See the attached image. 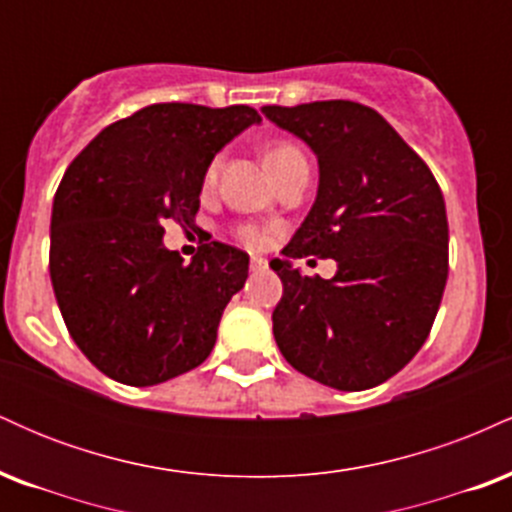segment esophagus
Returning a JSON list of instances; mask_svg holds the SVG:
<instances>
[{"label":"esophagus","instance_id":"1","mask_svg":"<svg viewBox=\"0 0 512 512\" xmlns=\"http://www.w3.org/2000/svg\"><path fill=\"white\" fill-rule=\"evenodd\" d=\"M250 269H252V272H264V269H267V260H264V257H255V255H252Z\"/></svg>","mask_w":512,"mask_h":512}]
</instances>
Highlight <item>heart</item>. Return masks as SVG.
Returning a JSON list of instances; mask_svg holds the SVG:
<instances>
[{
    "mask_svg": "<svg viewBox=\"0 0 512 512\" xmlns=\"http://www.w3.org/2000/svg\"><path fill=\"white\" fill-rule=\"evenodd\" d=\"M296 161H305L303 151L298 149L296 144L279 142V144L269 146L267 163H269V166H272L274 175H281L286 168L291 166V163H296ZM221 163H223L221 156H216L214 161L209 163L207 173H204V185H207V187H214L216 185V180H219V173H221ZM238 238L243 240L245 245H260L262 243L260 228H255V226H240L238 228Z\"/></svg>",
    "mask_w": 512,
    "mask_h": 512,
    "instance_id": "b5f03b06",
    "label": "heart"
}]
</instances>
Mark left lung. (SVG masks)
<instances>
[{
	"label": "left lung",
	"instance_id": "left-lung-1",
	"mask_svg": "<svg viewBox=\"0 0 512 512\" xmlns=\"http://www.w3.org/2000/svg\"><path fill=\"white\" fill-rule=\"evenodd\" d=\"M262 113L313 149L320 185L286 260L272 322L286 361L334 390L356 392L399 373L426 342L448 281L443 192L383 115L354 101ZM332 256V280L303 277L289 259Z\"/></svg>",
	"mask_w": 512,
	"mask_h": 512
}]
</instances>
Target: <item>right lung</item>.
Masks as SVG:
<instances>
[{
    "mask_svg": "<svg viewBox=\"0 0 512 512\" xmlns=\"http://www.w3.org/2000/svg\"><path fill=\"white\" fill-rule=\"evenodd\" d=\"M260 122L250 105L156 103L69 163L52 204L50 279L76 346L108 378L166 383L214 349L248 252L211 240L182 264L163 226H195L211 158Z\"/></svg>",
    "mask_w": 512,
    "mask_h": 512,
    "instance_id": "right-lung-1",
    "label": "right lung"
}]
</instances>
